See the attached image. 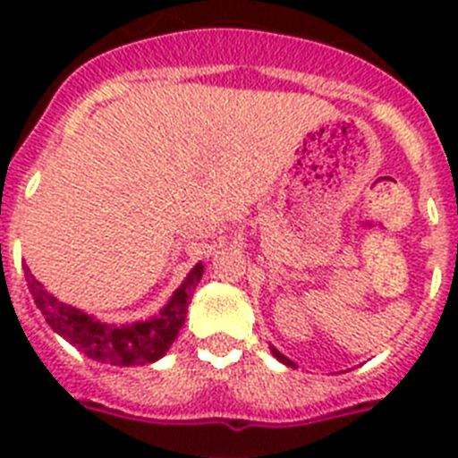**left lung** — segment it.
Listing matches in <instances>:
<instances>
[{
	"label": "left lung",
	"mask_w": 458,
	"mask_h": 458,
	"mask_svg": "<svg viewBox=\"0 0 458 458\" xmlns=\"http://www.w3.org/2000/svg\"><path fill=\"white\" fill-rule=\"evenodd\" d=\"M270 351H273V355H275V358H277V360H279V362H284V365H286V367H295V365H293V362H291V360H289V358H286V355H282V353H279V351H277V349H275V346H270Z\"/></svg>",
	"instance_id": "left-lung-1"
}]
</instances>
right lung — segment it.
Returning a JSON list of instances; mask_svg holds the SVG:
<instances>
[{"instance_id":"add662e5","label":"right lung","mask_w":458,"mask_h":458,"mask_svg":"<svg viewBox=\"0 0 458 458\" xmlns=\"http://www.w3.org/2000/svg\"><path fill=\"white\" fill-rule=\"evenodd\" d=\"M201 275H204V266L197 264L190 270L183 284L174 291L172 301L160 310L157 317L148 318V321L128 323V326H109V323L89 317L75 307L64 305L43 289V284L30 273V268L24 277H27V284L34 295L36 307L56 335H62L66 342L78 346L87 358L107 362V365L132 367L156 362L167 353L174 339L179 337V330L183 327L190 293L194 291Z\"/></svg>"}]
</instances>
